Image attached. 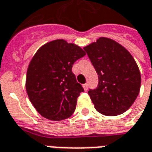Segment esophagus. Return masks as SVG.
<instances>
[{"label":"esophagus","mask_w":152,"mask_h":152,"mask_svg":"<svg viewBox=\"0 0 152 152\" xmlns=\"http://www.w3.org/2000/svg\"><path fill=\"white\" fill-rule=\"evenodd\" d=\"M83 87H84V89L85 91H87L88 89V84H85V85H83Z\"/></svg>","instance_id":"1"}]
</instances>
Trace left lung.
Here are the masks:
<instances>
[{
  "instance_id": "8db88e82",
  "label": "left lung",
  "mask_w": 152,
  "mask_h": 152,
  "mask_svg": "<svg viewBox=\"0 0 152 152\" xmlns=\"http://www.w3.org/2000/svg\"><path fill=\"white\" fill-rule=\"evenodd\" d=\"M84 50L98 76L97 87L88 92L96 110L106 116L126 112L140 90L135 60L122 45L107 38H100Z\"/></svg>"
}]
</instances>
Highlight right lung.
<instances>
[{"label":"right lung","instance_id":"add662e5","mask_svg":"<svg viewBox=\"0 0 152 152\" xmlns=\"http://www.w3.org/2000/svg\"><path fill=\"white\" fill-rule=\"evenodd\" d=\"M85 56L80 47L63 39L50 42L36 52L28 67L26 88L42 116L60 121L72 115L77 97L85 90L72 68Z\"/></svg>","mask_w":152,"mask_h":152}]
</instances>
